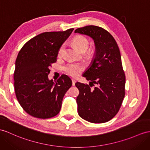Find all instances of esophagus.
Segmentation results:
<instances>
[{"label":"esophagus","mask_w":150,"mask_h":150,"mask_svg":"<svg viewBox=\"0 0 150 150\" xmlns=\"http://www.w3.org/2000/svg\"><path fill=\"white\" fill-rule=\"evenodd\" d=\"M72 86H74L75 85V83H76V80L72 79Z\"/></svg>","instance_id":"34e87169"}]
</instances>
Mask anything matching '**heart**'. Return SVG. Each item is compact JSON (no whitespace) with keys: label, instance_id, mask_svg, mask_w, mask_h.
Returning <instances> with one entry per match:
<instances>
[{"label":"heart","instance_id":"heart-1","mask_svg":"<svg viewBox=\"0 0 150 150\" xmlns=\"http://www.w3.org/2000/svg\"><path fill=\"white\" fill-rule=\"evenodd\" d=\"M72 42L74 46L76 47L80 52L84 53L85 52L88 48L89 46V40L85 36L82 35H77L72 39ZM65 45H62L58 50V57H61L62 55L64 52ZM93 53V50L92 49H89L88 50L87 53L88 55H92ZM85 67L81 64H76V63H69L65 65L64 67V71L67 74L70 75L72 77H76L79 74Z\"/></svg>","mask_w":150,"mask_h":150}]
</instances>
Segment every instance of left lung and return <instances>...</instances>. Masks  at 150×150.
<instances>
[{
  "label": "left lung",
  "mask_w": 150,
  "mask_h": 150,
  "mask_svg": "<svg viewBox=\"0 0 150 150\" xmlns=\"http://www.w3.org/2000/svg\"><path fill=\"white\" fill-rule=\"evenodd\" d=\"M90 36L96 46L94 58L83 76L89 85L76 83L79 93L76 98L80 117L86 121L107 122L117 114L125 94V75L118 46L103 28L88 25L74 32ZM96 83L97 86L92 89Z\"/></svg>",
  "instance_id": "8db88e82"
}]
</instances>
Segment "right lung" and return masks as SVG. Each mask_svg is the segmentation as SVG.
I'll list each match as a JSON object with an SVG mask.
<instances>
[{"label":"right lung","mask_w":150,"mask_h":150,"mask_svg":"<svg viewBox=\"0 0 150 150\" xmlns=\"http://www.w3.org/2000/svg\"><path fill=\"white\" fill-rule=\"evenodd\" d=\"M73 30L42 33L27 41L18 53L14 72V92L21 108L32 116L50 118L60 111L72 81L65 74L55 83L49 80L50 67L57 62L58 50Z\"/></svg>","instance_id":"right-lung-1"}]
</instances>
